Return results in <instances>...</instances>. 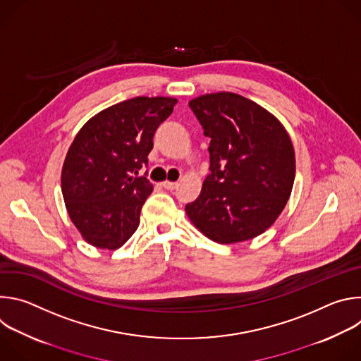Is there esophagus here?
<instances>
[{
  "mask_svg": "<svg viewBox=\"0 0 361 361\" xmlns=\"http://www.w3.org/2000/svg\"><path fill=\"white\" fill-rule=\"evenodd\" d=\"M161 185L167 190H176L178 187V183L177 181H164Z\"/></svg>",
  "mask_w": 361,
  "mask_h": 361,
  "instance_id": "1",
  "label": "esophagus"
}]
</instances>
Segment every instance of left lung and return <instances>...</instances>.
Listing matches in <instances>:
<instances>
[{
  "label": "left lung",
  "instance_id": "obj_1",
  "mask_svg": "<svg viewBox=\"0 0 361 361\" xmlns=\"http://www.w3.org/2000/svg\"><path fill=\"white\" fill-rule=\"evenodd\" d=\"M210 137V174L185 205L192 224L221 244L264 233L281 214L295 177V156L283 124L262 106L234 92L188 102Z\"/></svg>",
  "mask_w": 361,
  "mask_h": 361
}]
</instances>
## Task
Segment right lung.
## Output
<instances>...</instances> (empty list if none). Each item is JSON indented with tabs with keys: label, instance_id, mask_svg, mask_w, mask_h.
I'll return each mask as SVG.
<instances>
[{
	"label": "right lung",
	"instance_id": "1",
	"mask_svg": "<svg viewBox=\"0 0 361 361\" xmlns=\"http://www.w3.org/2000/svg\"><path fill=\"white\" fill-rule=\"evenodd\" d=\"M176 98L135 97L102 110L75 135L63 166L61 190L71 221L87 243L116 250L138 228L152 191L147 173L152 137Z\"/></svg>",
	"mask_w": 361,
	"mask_h": 361
}]
</instances>
